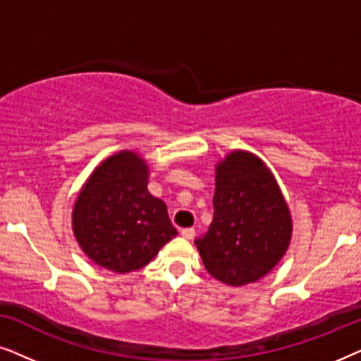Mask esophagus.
<instances>
[{"mask_svg": "<svg viewBox=\"0 0 361 361\" xmlns=\"http://www.w3.org/2000/svg\"><path fill=\"white\" fill-rule=\"evenodd\" d=\"M180 235L184 236L185 240H194V236H195V230L194 228H184L180 231Z\"/></svg>", "mask_w": 361, "mask_h": 361, "instance_id": "esophagus-1", "label": "esophagus"}]
</instances>
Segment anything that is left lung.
I'll return each mask as SVG.
<instances>
[{
	"mask_svg": "<svg viewBox=\"0 0 361 361\" xmlns=\"http://www.w3.org/2000/svg\"><path fill=\"white\" fill-rule=\"evenodd\" d=\"M290 224L278 184L250 152L235 151L216 166L214 220L195 240L205 269L230 286L269 273L289 246Z\"/></svg>",
	"mask_w": 361,
	"mask_h": 361,
	"instance_id": "left-lung-1",
	"label": "left lung"
}]
</instances>
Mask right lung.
Here are the masks:
<instances>
[{"instance_id":"obj_1","label":"right lung","mask_w":361,"mask_h":361,"mask_svg":"<svg viewBox=\"0 0 361 361\" xmlns=\"http://www.w3.org/2000/svg\"><path fill=\"white\" fill-rule=\"evenodd\" d=\"M73 233L93 263L115 273L146 266L177 230L167 207L147 192V166L121 151L98 166L73 207Z\"/></svg>"}]
</instances>
